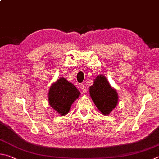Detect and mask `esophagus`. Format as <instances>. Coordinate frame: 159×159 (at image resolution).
I'll list each match as a JSON object with an SVG mask.
<instances>
[{"label": "esophagus", "mask_w": 159, "mask_h": 159, "mask_svg": "<svg viewBox=\"0 0 159 159\" xmlns=\"http://www.w3.org/2000/svg\"><path fill=\"white\" fill-rule=\"evenodd\" d=\"M80 89H81V90L83 91V92H87V89H88V88H86V86H85L84 85H80Z\"/></svg>", "instance_id": "obj_1"}]
</instances>
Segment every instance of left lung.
<instances>
[{
    "instance_id": "obj_1",
    "label": "left lung",
    "mask_w": 159,
    "mask_h": 159,
    "mask_svg": "<svg viewBox=\"0 0 159 159\" xmlns=\"http://www.w3.org/2000/svg\"><path fill=\"white\" fill-rule=\"evenodd\" d=\"M89 92L95 106L103 115H108L117 105V90L110 85L104 75L100 74L94 79Z\"/></svg>"
}]
</instances>
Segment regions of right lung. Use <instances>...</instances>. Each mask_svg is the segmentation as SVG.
Masks as SVG:
<instances>
[{
  "mask_svg": "<svg viewBox=\"0 0 159 159\" xmlns=\"http://www.w3.org/2000/svg\"><path fill=\"white\" fill-rule=\"evenodd\" d=\"M80 94V92L74 85L61 77L51 85L48 93V103L60 116H64L70 111L72 103Z\"/></svg>",
  "mask_w": 159,
  "mask_h": 159,
  "instance_id": "1",
  "label": "right lung"
}]
</instances>
